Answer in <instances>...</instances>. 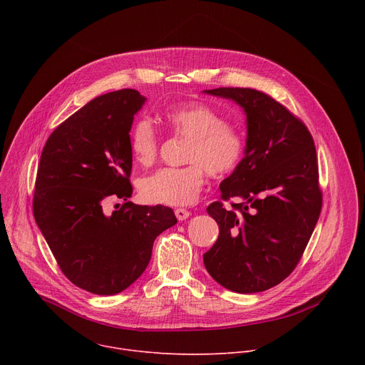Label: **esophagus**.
I'll use <instances>...</instances> for the list:
<instances>
[{
	"label": "esophagus",
	"instance_id": "34e87169",
	"mask_svg": "<svg viewBox=\"0 0 365 365\" xmlns=\"http://www.w3.org/2000/svg\"><path fill=\"white\" fill-rule=\"evenodd\" d=\"M175 215H176V218H178L179 221H185V220L189 218L190 212L186 211V210H176V211H175Z\"/></svg>",
	"mask_w": 365,
	"mask_h": 365
}]
</instances>
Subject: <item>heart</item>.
<instances>
[{
    "mask_svg": "<svg viewBox=\"0 0 365 365\" xmlns=\"http://www.w3.org/2000/svg\"><path fill=\"white\" fill-rule=\"evenodd\" d=\"M170 131L189 140L185 168H165L140 183V193L154 205L187 206L193 203L205 182L203 169L212 178L231 173L240 163L244 138L240 130L210 106L189 103L172 108L163 115ZM159 134L147 118L135 121L130 130V150L141 166H151L158 159Z\"/></svg>",
    "mask_w": 365,
    "mask_h": 365,
    "instance_id": "1",
    "label": "heart"
}]
</instances>
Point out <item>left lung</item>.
Wrapping results in <instances>:
<instances>
[{
	"label": "left lung",
	"mask_w": 365,
	"mask_h": 365,
	"mask_svg": "<svg viewBox=\"0 0 365 365\" xmlns=\"http://www.w3.org/2000/svg\"><path fill=\"white\" fill-rule=\"evenodd\" d=\"M203 93L231 99L247 124L244 158L221 182V197L206 207L220 227L203 254L211 277L235 293L264 292L296 267L319 220L315 143L306 125L282 103L250 88H217Z\"/></svg>",
	"instance_id": "8db88e82"
}]
</instances>
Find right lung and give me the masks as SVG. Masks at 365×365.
I'll use <instances>...</instances> for the list:
<instances>
[{
  "instance_id": "obj_1",
  "label": "right lung",
  "mask_w": 365,
  "mask_h": 365,
  "mask_svg": "<svg viewBox=\"0 0 365 365\" xmlns=\"http://www.w3.org/2000/svg\"><path fill=\"white\" fill-rule=\"evenodd\" d=\"M145 96L135 89L101 95L47 138L37 169L33 214L63 274L78 287L111 296L145 270L153 242L178 220L170 207L125 202L133 168L130 130Z\"/></svg>"
}]
</instances>
